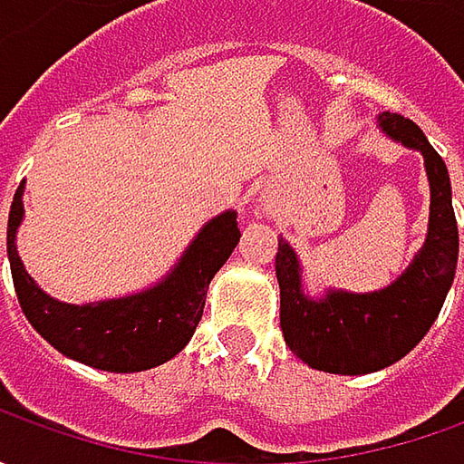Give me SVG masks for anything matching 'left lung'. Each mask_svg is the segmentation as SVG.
<instances>
[{
	"instance_id": "8db88e82",
	"label": "left lung",
	"mask_w": 464,
	"mask_h": 464,
	"mask_svg": "<svg viewBox=\"0 0 464 464\" xmlns=\"http://www.w3.org/2000/svg\"><path fill=\"white\" fill-rule=\"evenodd\" d=\"M377 123L390 139L419 150L429 175V232L411 266L380 292L328 289L314 299L302 289V266L292 245L278 240L284 341L304 364L330 374H369L401 362L434 325L455 281L459 237L447 165L411 118L382 113Z\"/></svg>"
}]
</instances>
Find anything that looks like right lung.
I'll return each mask as SVG.
<instances>
[{"label":"right lung","instance_id":"right-lung-1","mask_svg":"<svg viewBox=\"0 0 464 464\" xmlns=\"http://www.w3.org/2000/svg\"><path fill=\"white\" fill-rule=\"evenodd\" d=\"M23 190L25 183H20L9 208L7 256L14 292L30 325L63 356L102 372H144L180 353L204 314L211 278L240 242L237 211L208 219L178 266L150 289L90 304H69L45 295L17 256L14 237L25 214Z\"/></svg>","mask_w":464,"mask_h":464}]
</instances>
